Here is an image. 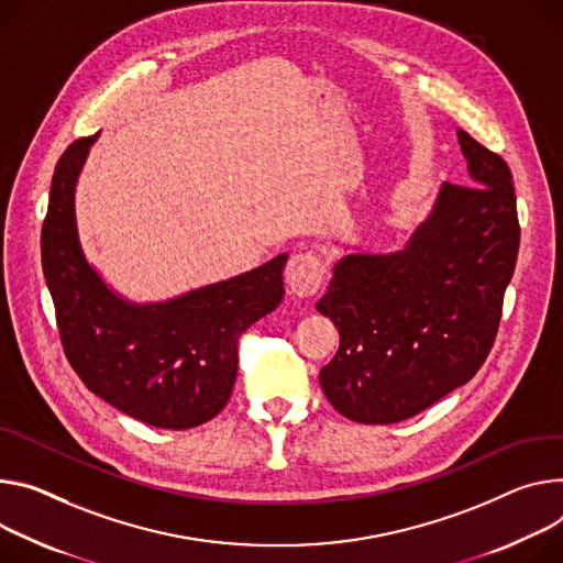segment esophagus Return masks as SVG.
<instances>
[{"label": "esophagus", "mask_w": 563, "mask_h": 563, "mask_svg": "<svg viewBox=\"0 0 563 563\" xmlns=\"http://www.w3.org/2000/svg\"><path fill=\"white\" fill-rule=\"evenodd\" d=\"M323 278H325V263L314 251L294 253L285 267L287 287L298 298H310L319 294Z\"/></svg>", "instance_id": "34e87169"}]
</instances>
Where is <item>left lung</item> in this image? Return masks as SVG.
Instances as JSON below:
<instances>
[{
    "label": "left lung",
    "mask_w": 563,
    "mask_h": 563,
    "mask_svg": "<svg viewBox=\"0 0 563 563\" xmlns=\"http://www.w3.org/2000/svg\"><path fill=\"white\" fill-rule=\"evenodd\" d=\"M470 184H444L404 251L345 255L317 310L339 328L319 379L362 424L413 418L485 364L512 280L521 227L507 162L457 130Z\"/></svg>",
    "instance_id": "1"
}]
</instances>
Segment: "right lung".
Listing matches in <instances>:
<instances>
[{
    "label": "right lung",
    "mask_w": 563,
    "mask_h": 563,
    "mask_svg": "<svg viewBox=\"0 0 563 563\" xmlns=\"http://www.w3.org/2000/svg\"><path fill=\"white\" fill-rule=\"evenodd\" d=\"M93 139H76L58 159L40 238L67 362L130 418L175 431L203 424L231 397L242 332L283 300L287 255L164 305L117 298L85 263L76 233L74 186Z\"/></svg>",
    "instance_id": "right-lung-1"
}]
</instances>
